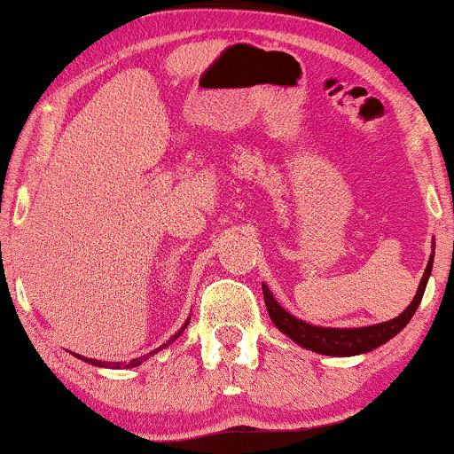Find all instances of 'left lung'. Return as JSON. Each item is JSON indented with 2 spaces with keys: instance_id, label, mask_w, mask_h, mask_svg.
<instances>
[{
  "instance_id": "left-lung-1",
  "label": "left lung",
  "mask_w": 454,
  "mask_h": 454,
  "mask_svg": "<svg viewBox=\"0 0 454 454\" xmlns=\"http://www.w3.org/2000/svg\"><path fill=\"white\" fill-rule=\"evenodd\" d=\"M434 247L432 244V254L430 260H427V266L424 270V277H421L418 294L411 300V303L403 309V312L393 320L380 322V325L372 326H359V328H333V326H316L309 325L306 320L295 318L294 314H289L287 309L281 308V303L275 300V295L270 294L269 285L262 283V294H264V303L266 309H269L270 320L275 322V326L283 334H287L291 340H295L297 345L303 347V349L316 351L320 356H333V357H351V356H362V353L374 351L376 347H380L399 334L403 328L407 326V322L413 318L415 309L421 303V297H424L427 278L432 275V264H434Z\"/></svg>"
}]
</instances>
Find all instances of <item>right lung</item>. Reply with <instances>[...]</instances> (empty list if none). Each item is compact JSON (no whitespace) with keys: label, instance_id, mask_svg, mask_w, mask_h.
Returning <instances> with one entry per match:
<instances>
[{"label":"right lung","instance_id":"1","mask_svg":"<svg viewBox=\"0 0 454 454\" xmlns=\"http://www.w3.org/2000/svg\"><path fill=\"white\" fill-rule=\"evenodd\" d=\"M188 325H190V318L184 322V326L179 328V331H177L176 334H173V337H171L169 340H167V343H163V345H160V347H157V349L148 353V356H154V353H157V351L165 349V347H169V345L173 343V340H177L179 337H182V333L185 331V326H188ZM74 356H76L78 359H82V362H86V364H92V365H97V368H114V370H121V368H136V365H140V364L145 362V359L148 357V356H145V357H136V359H129L128 364H121V362H109V364H107V362H101V359H89V357H82V356H78V353H74Z\"/></svg>","mask_w":454,"mask_h":454}]
</instances>
